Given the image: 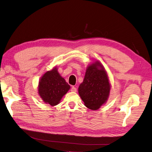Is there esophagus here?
<instances>
[{
  "label": "esophagus",
  "mask_w": 152,
  "mask_h": 152,
  "mask_svg": "<svg viewBox=\"0 0 152 152\" xmlns=\"http://www.w3.org/2000/svg\"><path fill=\"white\" fill-rule=\"evenodd\" d=\"M71 91L72 92H77V88L74 86H72V89H71Z\"/></svg>",
  "instance_id": "34e87169"
}]
</instances>
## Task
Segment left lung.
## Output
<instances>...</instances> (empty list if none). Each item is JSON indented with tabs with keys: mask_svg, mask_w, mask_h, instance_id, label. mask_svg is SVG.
Returning <instances> with one entry per match:
<instances>
[{
	"mask_svg": "<svg viewBox=\"0 0 152 152\" xmlns=\"http://www.w3.org/2000/svg\"><path fill=\"white\" fill-rule=\"evenodd\" d=\"M110 85L104 67L96 61L86 69L83 82L79 87V94L88 108L96 110L107 102Z\"/></svg>",
	"mask_w": 152,
	"mask_h": 152,
	"instance_id": "8db88e82",
	"label": "left lung"
}]
</instances>
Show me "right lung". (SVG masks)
<instances>
[{
  "label": "right lung",
  "instance_id": "right-lung-1",
  "mask_svg": "<svg viewBox=\"0 0 152 152\" xmlns=\"http://www.w3.org/2000/svg\"><path fill=\"white\" fill-rule=\"evenodd\" d=\"M70 88V86L55 67L41 77L39 83V94L45 103L56 106Z\"/></svg>",
  "mask_w": 152,
  "mask_h": 152
}]
</instances>
